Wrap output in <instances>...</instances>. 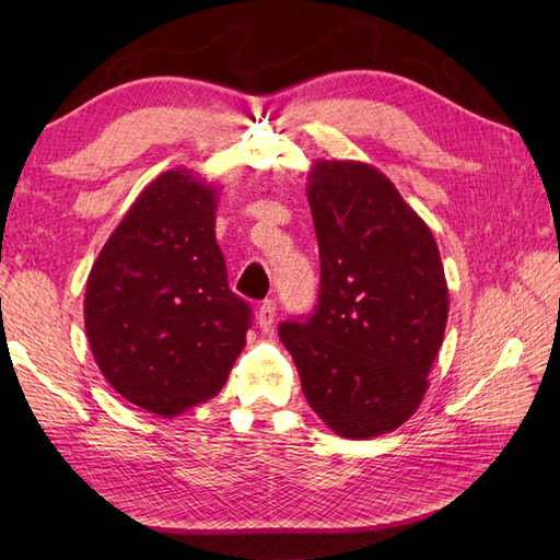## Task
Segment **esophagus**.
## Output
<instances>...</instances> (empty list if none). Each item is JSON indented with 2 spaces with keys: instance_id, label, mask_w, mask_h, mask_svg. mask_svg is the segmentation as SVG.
Here are the masks:
<instances>
[{
  "instance_id": "obj_1",
  "label": "esophagus",
  "mask_w": 560,
  "mask_h": 560,
  "mask_svg": "<svg viewBox=\"0 0 560 560\" xmlns=\"http://www.w3.org/2000/svg\"><path fill=\"white\" fill-rule=\"evenodd\" d=\"M273 317H277V303H273L271 299L265 301L259 305L257 311V325L261 331H269L273 327Z\"/></svg>"
}]
</instances>
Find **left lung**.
<instances>
[{
    "instance_id": "obj_1",
    "label": "left lung",
    "mask_w": 560,
    "mask_h": 560,
    "mask_svg": "<svg viewBox=\"0 0 560 560\" xmlns=\"http://www.w3.org/2000/svg\"><path fill=\"white\" fill-rule=\"evenodd\" d=\"M307 201L319 301L279 337L331 431L385 435L421 407L443 347L450 299L435 237L389 177L361 161H315Z\"/></svg>"
}]
</instances>
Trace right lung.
Segmentation results:
<instances>
[{
  "label": "right lung",
  "instance_id": "right-lung-1",
  "mask_svg": "<svg viewBox=\"0 0 560 560\" xmlns=\"http://www.w3.org/2000/svg\"><path fill=\"white\" fill-rule=\"evenodd\" d=\"M219 189L183 171L144 187L93 261L83 325L105 380L163 419L217 397L253 311L229 289Z\"/></svg>",
  "mask_w": 560,
  "mask_h": 560
}]
</instances>
